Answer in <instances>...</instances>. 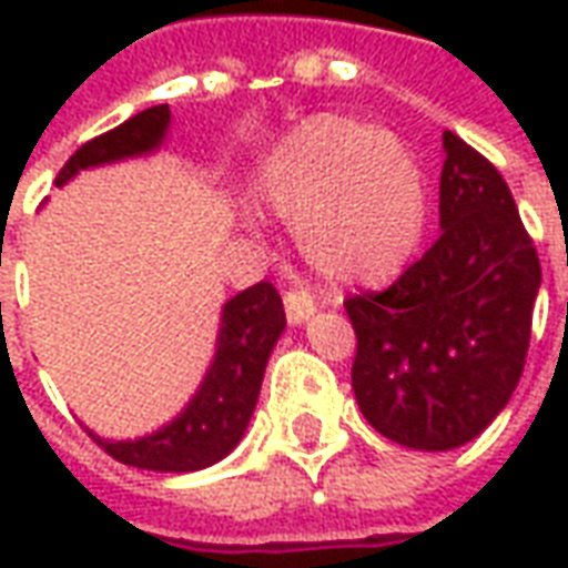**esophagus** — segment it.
Wrapping results in <instances>:
<instances>
[{
    "label": "esophagus",
    "instance_id": "1",
    "mask_svg": "<svg viewBox=\"0 0 568 568\" xmlns=\"http://www.w3.org/2000/svg\"><path fill=\"white\" fill-rule=\"evenodd\" d=\"M313 313H316V301H313L307 288H288L285 292V316H288L292 325L307 322Z\"/></svg>",
    "mask_w": 568,
    "mask_h": 568
}]
</instances>
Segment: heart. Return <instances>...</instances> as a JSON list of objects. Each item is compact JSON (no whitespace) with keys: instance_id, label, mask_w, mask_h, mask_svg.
Wrapping results in <instances>:
<instances>
[{"instance_id":"1","label":"heart","mask_w":568,"mask_h":568,"mask_svg":"<svg viewBox=\"0 0 568 568\" xmlns=\"http://www.w3.org/2000/svg\"><path fill=\"white\" fill-rule=\"evenodd\" d=\"M261 200L297 224L304 258L334 283H386L417 252L426 182L389 133L320 115L297 124L261 173Z\"/></svg>"}]
</instances>
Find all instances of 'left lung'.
I'll use <instances>...</instances> for the list:
<instances>
[{
	"label": "left lung",
	"mask_w": 568,
	"mask_h": 568,
	"mask_svg": "<svg viewBox=\"0 0 568 568\" xmlns=\"http://www.w3.org/2000/svg\"><path fill=\"white\" fill-rule=\"evenodd\" d=\"M440 236L389 288L346 297L353 393L381 435L453 450L499 417L524 374L541 267L501 173L444 133Z\"/></svg>",
	"instance_id": "1"
}]
</instances>
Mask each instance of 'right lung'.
<instances>
[{
  "label": "right lung",
  "mask_w": 568,
  "mask_h": 568,
  "mask_svg": "<svg viewBox=\"0 0 568 568\" xmlns=\"http://www.w3.org/2000/svg\"><path fill=\"white\" fill-rule=\"evenodd\" d=\"M170 128V105H151L103 136L84 142L57 173V185L88 166L149 154ZM285 328L283 297L271 283L248 285L222 310L215 362L200 383L191 405L161 432L136 440L91 438L112 459L149 471H200L234 450L258 402L264 368L273 344Z\"/></svg>",
  "instance_id": "add662e5"
}]
</instances>
